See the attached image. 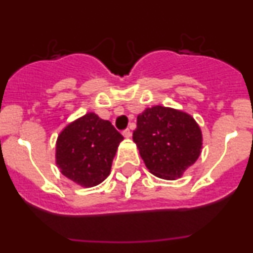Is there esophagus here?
Returning a JSON list of instances; mask_svg holds the SVG:
<instances>
[{
	"label": "esophagus",
	"instance_id": "1",
	"mask_svg": "<svg viewBox=\"0 0 253 253\" xmlns=\"http://www.w3.org/2000/svg\"><path fill=\"white\" fill-rule=\"evenodd\" d=\"M122 134H124L125 138H129V137L132 136V132H131V129L126 128L125 131H122Z\"/></svg>",
	"mask_w": 253,
	"mask_h": 253
}]
</instances>
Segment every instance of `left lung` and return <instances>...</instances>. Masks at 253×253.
<instances>
[{
	"mask_svg": "<svg viewBox=\"0 0 253 253\" xmlns=\"http://www.w3.org/2000/svg\"><path fill=\"white\" fill-rule=\"evenodd\" d=\"M133 142L153 175L175 180L200 157L202 132L186 112L157 105L137 116Z\"/></svg>",
	"mask_w": 253,
	"mask_h": 253,
	"instance_id": "obj_1",
	"label": "left lung"
}]
</instances>
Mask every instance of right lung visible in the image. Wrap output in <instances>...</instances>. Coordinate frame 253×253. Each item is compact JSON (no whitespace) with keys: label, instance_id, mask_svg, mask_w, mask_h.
<instances>
[{"label":"right lung","instance_id":"right-lung-1","mask_svg":"<svg viewBox=\"0 0 253 253\" xmlns=\"http://www.w3.org/2000/svg\"><path fill=\"white\" fill-rule=\"evenodd\" d=\"M122 134L110 121L89 112L63 128L56 142L61 172L83 187L103 182L111 170Z\"/></svg>","mask_w":253,"mask_h":253}]
</instances>
